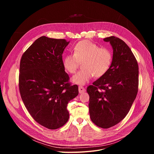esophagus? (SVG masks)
<instances>
[{"instance_id":"esophagus-1","label":"esophagus","mask_w":154,"mask_h":154,"mask_svg":"<svg viewBox=\"0 0 154 154\" xmlns=\"http://www.w3.org/2000/svg\"><path fill=\"white\" fill-rule=\"evenodd\" d=\"M79 93L81 94V93H83L85 92V91H86V90H85V88L84 87H83V86H80L79 87Z\"/></svg>"}]
</instances>
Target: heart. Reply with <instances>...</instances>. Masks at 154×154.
<instances>
[{
    "mask_svg": "<svg viewBox=\"0 0 154 154\" xmlns=\"http://www.w3.org/2000/svg\"><path fill=\"white\" fill-rule=\"evenodd\" d=\"M112 52L105 48H99L96 44L88 40L79 42L73 48V54L65 55L63 60L64 69L74 74L82 63V70L72 77V81L83 85L95 76L99 78L109 70L112 63Z\"/></svg>",
    "mask_w": 154,
    "mask_h": 154,
    "instance_id": "1",
    "label": "heart"
}]
</instances>
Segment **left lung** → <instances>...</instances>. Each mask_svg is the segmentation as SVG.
<instances>
[{"label": "left lung", "instance_id": "left-lung-1", "mask_svg": "<svg viewBox=\"0 0 154 154\" xmlns=\"http://www.w3.org/2000/svg\"><path fill=\"white\" fill-rule=\"evenodd\" d=\"M103 40L113 48L112 64L86 91L91 121L99 127L108 128L128 113L138 93L139 71L137 61L124 41L113 36Z\"/></svg>", "mask_w": 154, "mask_h": 154}]
</instances>
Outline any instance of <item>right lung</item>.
<instances>
[{
  "label": "right lung",
  "instance_id": "1",
  "mask_svg": "<svg viewBox=\"0 0 154 154\" xmlns=\"http://www.w3.org/2000/svg\"><path fill=\"white\" fill-rule=\"evenodd\" d=\"M64 39L38 38L22 56L19 88L32 118L49 129L66 123L68 102L79 94L78 86L68 83L62 54L69 43Z\"/></svg>",
  "mask_w": 154,
  "mask_h": 154
}]
</instances>
